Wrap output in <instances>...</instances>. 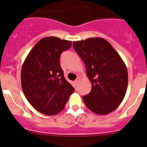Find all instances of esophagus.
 Segmentation results:
<instances>
[{
	"mask_svg": "<svg viewBox=\"0 0 147 147\" xmlns=\"http://www.w3.org/2000/svg\"><path fill=\"white\" fill-rule=\"evenodd\" d=\"M79 81H80V78H79V77H78V78H77L75 81V85H77V84H78V83L79 82Z\"/></svg>",
	"mask_w": 147,
	"mask_h": 147,
	"instance_id": "34e87169",
	"label": "esophagus"
}]
</instances>
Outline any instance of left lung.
I'll use <instances>...</instances> for the list:
<instances>
[{"mask_svg": "<svg viewBox=\"0 0 147 147\" xmlns=\"http://www.w3.org/2000/svg\"><path fill=\"white\" fill-rule=\"evenodd\" d=\"M73 48L85 63L92 84L83 101L94 113L107 115L115 110L124 98L128 72L124 61L109 42L100 37L73 42Z\"/></svg>", "mask_w": 147, "mask_h": 147, "instance_id": "8db88e82", "label": "left lung"}]
</instances>
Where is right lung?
<instances>
[{
	"instance_id": "add662e5",
	"label": "right lung",
	"mask_w": 147,
	"mask_h": 147,
	"mask_svg": "<svg viewBox=\"0 0 147 147\" xmlns=\"http://www.w3.org/2000/svg\"><path fill=\"white\" fill-rule=\"evenodd\" d=\"M72 41L58 37L43 38L35 44L21 69V86L34 109L47 115L58 114L65 107L75 88L63 75L60 55Z\"/></svg>"
}]
</instances>
